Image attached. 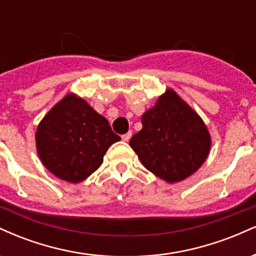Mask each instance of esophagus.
Here are the masks:
<instances>
[{"instance_id": "obj_1", "label": "esophagus", "mask_w": 256, "mask_h": 256, "mask_svg": "<svg viewBox=\"0 0 256 256\" xmlns=\"http://www.w3.org/2000/svg\"><path fill=\"white\" fill-rule=\"evenodd\" d=\"M131 136H132V132H131V131H128V134H122V140H124V142H128V140H130V138H131Z\"/></svg>"}]
</instances>
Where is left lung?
<instances>
[{
    "label": "left lung",
    "instance_id": "1",
    "mask_svg": "<svg viewBox=\"0 0 256 256\" xmlns=\"http://www.w3.org/2000/svg\"><path fill=\"white\" fill-rule=\"evenodd\" d=\"M140 122L142 130L132 136L130 146L148 171L167 183L190 177L210 155L207 126L173 89L167 88Z\"/></svg>",
    "mask_w": 256,
    "mask_h": 256
}]
</instances>
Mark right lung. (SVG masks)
<instances>
[{
    "instance_id": "obj_1",
    "label": "right lung",
    "mask_w": 256,
    "mask_h": 256,
    "mask_svg": "<svg viewBox=\"0 0 256 256\" xmlns=\"http://www.w3.org/2000/svg\"><path fill=\"white\" fill-rule=\"evenodd\" d=\"M34 138L44 167L73 184L92 174L104 162L108 148L122 140L104 116L73 92L44 116Z\"/></svg>"
}]
</instances>
